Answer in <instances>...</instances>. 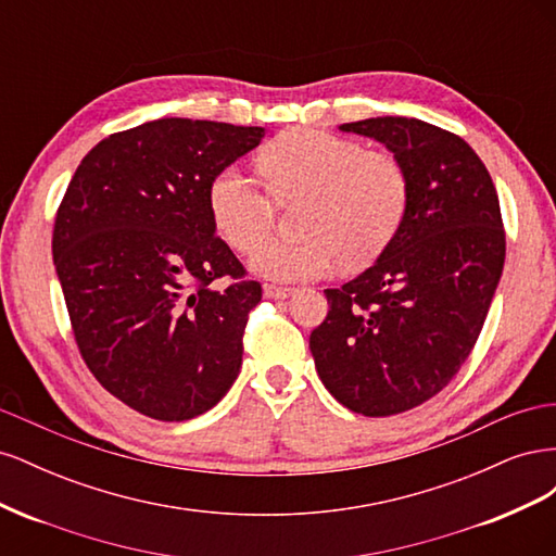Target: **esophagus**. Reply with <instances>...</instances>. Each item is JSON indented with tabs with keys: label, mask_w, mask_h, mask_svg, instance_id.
<instances>
[{
	"label": "esophagus",
	"mask_w": 556,
	"mask_h": 556,
	"mask_svg": "<svg viewBox=\"0 0 556 556\" xmlns=\"http://www.w3.org/2000/svg\"><path fill=\"white\" fill-rule=\"evenodd\" d=\"M290 294H294V288H282V285H274V282L264 285L266 299H288Z\"/></svg>",
	"instance_id": "esophagus-1"
}]
</instances>
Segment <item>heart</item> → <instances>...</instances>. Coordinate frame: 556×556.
Returning a JSON list of instances; mask_svg holds the SVG:
<instances>
[{"label": "heart", "mask_w": 556, "mask_h": 556, "mask_svg": "<svg viewBox=\"0 0 556 556\" xmlns=\"http://www.w3.org/2000/svg\"><path fill=\"white\" fill-rule=\"evenodd\" d=\"M264 185L239 164H227L208 185L215 231L239 252H250L275 222V201L304 198L301 240L269 242L252 255V268L276 280L327 276L336 264L359 268L378 260L399 233L410 204V178L384 150L315 127H294L262 148Z\"/></svg>", "instance_id": "obj_1"}]
</instances>
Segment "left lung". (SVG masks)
<instances>
[{
    "label": "left lung",
    "instance_id": "left-lung-1",
    "mask_svg": "<svg viewBox=\"0 0 556 556\" xmlns=\"http://www.w3.org/2000/svg\"><path fill=\"white\" fill-rule=\"evenodd\" d=\"M341 129L392 150L408 172L410 204L378 262L325 290L329 313L311 333V352L336 401L387 417L459 374L496 292L506 229L490 172L457 134L399 115Z\"/></svg>",
    "mask_w": 556,
    "mask_h": 556
}]
</instances>
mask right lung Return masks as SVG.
<instances>
[{"instance_id": "1", "label": "right lung", "mask_w": 556, "mask_h": 556, "mask_svg": "<svg viewBox=\"0 0 556 556\" xmlns=\"http://www.w3.org/2000/svg\"><path fill=\"white\" fill-rule=\"evenodd\" d=\"M262 134L188 117L115 131L60 201L53 260L78 352L141 415L192 419L239 376L262 285L215 237L208 185Z\"/></svg>"}]
</instances>
